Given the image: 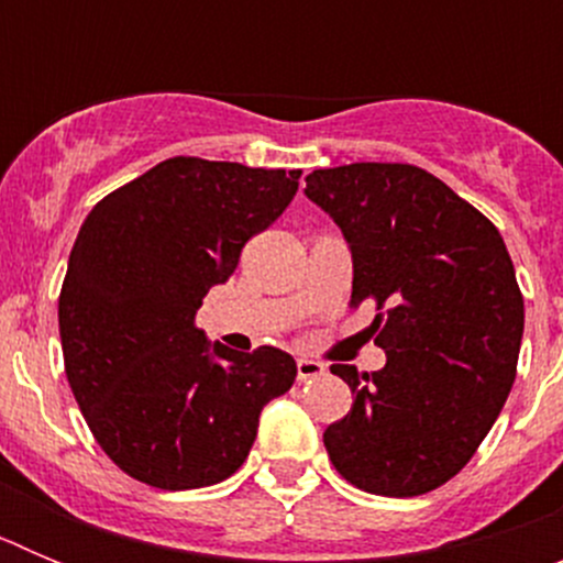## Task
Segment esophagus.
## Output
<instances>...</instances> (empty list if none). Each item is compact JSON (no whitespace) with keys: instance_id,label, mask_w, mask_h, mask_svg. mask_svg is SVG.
<instances>
[{"instance_id":"34e87169","label":"esophagus","mask_w":563,"mask_h":563,"mask_svg":"<svg viewBox=\"0 0 563 563\" xmlns=\"http://www.w3.org/2000/svg\"><path fill=\"white\" fill-rule=\"evenodd\" d=\"M296 369H298V383H307V380H316V377L324 375V363L310 361V357H298L296 361Z\"/></svg>"}]
</instances>
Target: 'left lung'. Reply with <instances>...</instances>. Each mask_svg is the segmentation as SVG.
I'll return each mask as SVG.
<instances>
[{
    "label": "left lung",
    "instance_id": "8db88e82",
    "mask_svg": "<svg viewBox=\"0 0 563 563\" xmlns=\"http://www.w3.org/2000/svg\"><path fill=\"white\" fill-rule=\"evenodd\" d=\"M305 194L352 251V307L375 301L386 366L332 363L352 409L324 431L338 474L366 494H429L476 454L516 377L525 298L485 213L409 163L307 174Z\"/></svg>",
    "mask_w": 563,
    "mask_h": 563
}]
</instances>
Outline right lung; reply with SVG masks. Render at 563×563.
<instances>
[{
    "instance_id": "1",
    "label": "right lung",
    "mask_w": 563,
    "mask_h": 563,
    "mask_svg": "<svg viewBox=\"0 0 563 563\" xmlns=\"http://www.w3.org/2000/svg\"><path fill=\"white\" fill-rule=\"evenodd\" d=\"M301 172L172 157L87 213L58 296L64 369L103 454L161 490L236 474L258 415L296 380L276 346L208 343L194 316Z\"/></svg>"
}]
</instances>
